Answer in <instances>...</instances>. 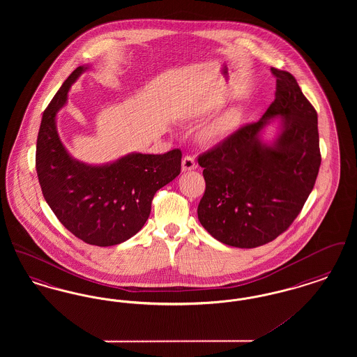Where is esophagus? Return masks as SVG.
<instances>
[{
	"label": "esophagus",
	"mask_w": 357,
	"mask_h": 357,
	"mask_svg": "<svg viewBox=\"0 0 357 357\" xmlns=\"http://www.w3.org/2000/svg\"><path fill=\"white\" fill-rule=\"evenodd\" d=\"M197 169V162L194 158L191 156H185L183 160H182V171H191Z\"/></svg>",
	"instance_id": "34e87169"
}]
</instances>
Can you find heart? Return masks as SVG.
<instances>
[{
  "instance_id": "b5f03b06",
  "label": "heart",
  "mask_w": 357,
  "mask_h": 357,
  "mask_svg": "<svg viewBox=\"0 0 357 357\" xmlns=\"http://www.w3.org/2000/svg\"><path fill=\"white\" fill-rule=\"evenodd\" d=\"M238 121H239V111L229 109L225 114H222L220 118L207 124L201 131V137L206 143L221 140L222 137L229 135L237 127Z\"/></svg>"
}]
</instances>
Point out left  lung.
<instances>
[{"label": "left lung", "instance_id": "1", "mask_svg": "<svg viewBox=\"0 0 357 357\" xmlns=\"http://www.w3.org/2000/svg\"><path fill=\"white\" fill-rule=\"evenodd\" d=\"M275 99L262 118L239 127L198 156L206 190L198 220L222 243L252 249L288 230L316 183L321 165L317 112L287 70L272 68ZM283 118L273 144L259 132Z\"/></svg>", "mask_w": 357, "mask_h": 357}]
</instances>
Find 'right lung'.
Returning <instances> with one entry per match:
<instances>
[{"instance_id": "1", "label": "right lung", "mask_w": 357, "mask_h": 357, "mask_svg": "<svg viewBox=\"0 0 357 357\" xmlns=\"http://www.w3.org/2000/svg\"><path fill=\"white\" fill-rule=\"evenodd\" d=\"M85 69L69 75L43 114L36 171L47 204L66 229L85 243L114 246L144 226L155 192L179 175L182 151L130 153L102 166L73 159L57 134L56 115Z\"/></svg>"}]
</instances>
